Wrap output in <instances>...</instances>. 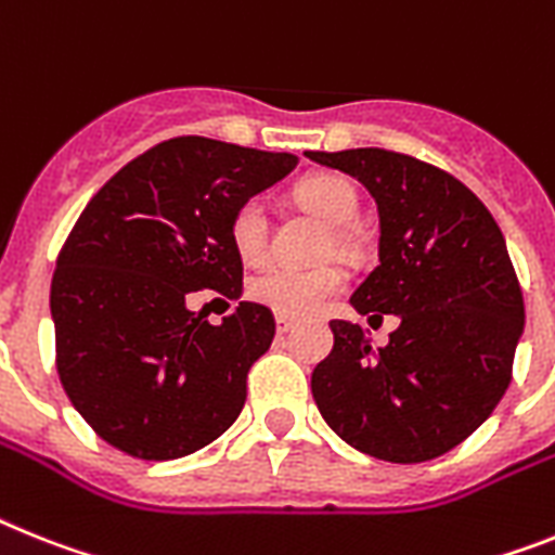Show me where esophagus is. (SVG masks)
<instances>
[{"label":"esophagus","instance_id":"obj_1","mask_svg":"<svg viewBox=\"0 0 555 555\" xmlns=\"http://www.w3.org/2000/svg\"><path fill=\"white\" fill-rule=\"evenodd\" d=\"M293 324H296V319H293V315H285V313H276V330L282 335L285 333H291L293 330Z\"/></svg>","mask_w":555,"mask_h":555}]
</instances>
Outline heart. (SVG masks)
<instances>
[{"instance_id":"b5f03b06","label":"heart","mask_w":555,"mask_h":555,"mask_svg":"<svg viewBox=\"0 0 555 555\" xmlns=\"http://www.w3.org/2000/svg\"><path fill=\"white\" fill-rule=\"evenodd\" d=\"M296 199L307 211L335 228V240L344 242V228L352 225L358 217V191L341 175H310L296 185ZM231 242L236 254L245 262H259L268 254L270 222L264 203L259 197H250L234 208L231 222ZM344 287V273L338 268H276L262 270L259 276L250 279L248 293L256 301L273 307L276 313L285 315H310L327 305L333 296H338Z\"/></svg>"}]
</instances>
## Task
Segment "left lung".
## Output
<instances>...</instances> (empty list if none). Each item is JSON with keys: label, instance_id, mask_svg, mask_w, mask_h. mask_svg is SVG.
Instances as JSON below:
<instances>
[{"label": "left lung", "instance_id": "8db88e82", "mask_svg": "<svg viewBox=\"0 0 555 555\" xmlns=\"http://www.w3.org/2000/svg\"><path fill=\"white\" fill-rule=\"evenodd\" d=\"M364 183L380 217V264L352 293L361 315H398L372 349L352 321H330L333 352L313 370L321 417L352 449L426 463L474 435L505 395L525 327L505 236L472 189L386 149L307 152Z\"/></svg>", "mask_w": 555, "mask_h": 555}]
</instances>
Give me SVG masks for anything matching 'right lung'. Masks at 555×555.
Segmentation results:
<instances>
[{
    "label": "right lung",
    "instance_id": "1",
    "mask_svg": "<svg viewBox=\"0 0 555 555\" xmlns=\"http://www.w3.org/2000/svg\"><path fill=\"white\" fill-rule=\"evenodd\" d=\"M293 166L285 152L185 134L134 157L87 203L55 262L50 313L64 392L101 440L177 460L240 417L273 313L240 301L211 324L185 299H240L231 214Z\"/></svg>",
    "mask_w": 555,
    "mask_h": 555
}]
</instances>
